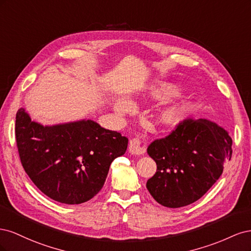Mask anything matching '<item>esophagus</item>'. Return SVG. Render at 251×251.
Wrapping results in <instances>:
<instances>
[{
  "instance_id": "1",
  "label": "esophagus",
  "mask_w": 251,
  "mask_h": 251,
  "mask_svg": "<svg viewBox=\"0 0 251 251\" xmlns=\"http://www.w3.org/2000/svg\"><path fill=\"white\" fill-rule=\"evenodd\" d=\"M144 148L141 147L140 141L137 138H134L130 141V146H128V153L134 156H140L144 153Z\"/></svg>"
}]
</instances>
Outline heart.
I'll return each mask as SVG.
<instances>
[{
    "mask_svg": "<svg viewBox=\"0 0 251 251\" xmlns=\"http://www.w3.org/2000/svg\"><path fill=\"white\" fill-rule=\"evenodd\" d=\"M178 93L177 87L173 85H161L155 88L151 92V98L156 100H166ZM113 109L118 115H126L134 111V105L124 98L116 100L113 103ZM186 104L184 102H174L172 104L165 105L158 114V119L164 126H175L179 125L185 117Z\"/></svg>",
    "mask_w": 251,
    "mask_h": 251,
    "instance_id": "obj_1",
    "label": "heart"
}]
</instances>
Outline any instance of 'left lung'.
Instances as JSON below:
<instances>
[{"label": "left lung", "mask_w": 251, "mask_h": 251, "mask_svg": "<svg viewBox=\"0 0 251 251\" xmlns=\"http://www.w3.org/2000/svg\"><path fill=\"white\" fill-rule=\"evenodd\" d=\"M231 144L229 133L214 121L184 120L168 137L149 146L157 172L147 182L148 191L165 207L196 202L222 175Z\"/></svg>", "instance_id": "1"}]
</instances>
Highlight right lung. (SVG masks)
<instances>
[{
  "instance_id": "add662e5",
  "label": "right lung",
  "mask_w": 251,
  "mask_h": 251,
  "mask_svg": "<svg viewBox=\"0 0 251 251\" xmlns=\"http://www.w3.org/2000/svg\"><path fill=\"white\" fill-rule=\"evenodd\" d=\"M16 138L29 178L42 193L64 204L92 199L128 142L126 136L86 118L43 126L31 120L24 108L17 113Z\"/></svg>"
}]
</instances>
